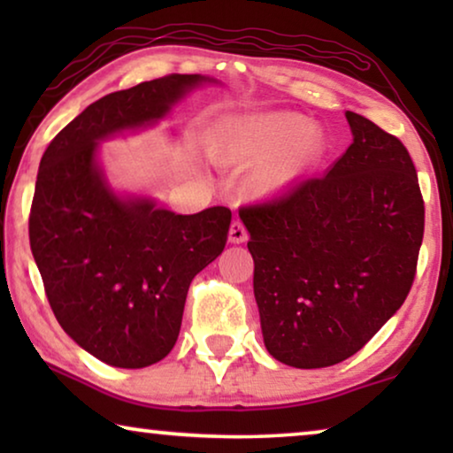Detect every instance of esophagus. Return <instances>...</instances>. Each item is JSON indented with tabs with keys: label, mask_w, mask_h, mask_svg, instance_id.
Instances as JSON below:
<instances>
[{
	"label": "esophagus",
	"mask_w": 453,
	"mask_h": 453,
	"mask_svg": "<svg viewBox=\"0 0 453 453\" xmlns=\"http://www.w3.org/2000/svg\"><path fill=\"white\" fill-rule=\"evenodd\" d=\"M247 239H250V233H247L243 222L233 220L231 231H228V241H231V243H245Z\"/></svg>",
	"instance_id": "esophagus-1"
}]
</instances>
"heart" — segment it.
Wrapping results in <instances>:
<instances>
[{"instance_id":"b5f03b06","label":"heart","mask_w":453,"mask_h":453,"mask_svg":"<svg viewBox=\"0 0 453 453\" xmlns=\"http://www.w3.org/2000/svg\"><path fill=\"white\" fill-rule=\"evenodd\" d=\"M324 148V135L299 115L270 113L234 121L216 144L225 163L262 165L256 185L262 191L282 188L305 169Z\"/></svg>"}]
</instances>
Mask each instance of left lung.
Segmentation results:
<instances>
[{"label":"left lung","mask_w":453,"mask_h":453,"mask_svg":"<svg viewBox=\"0 0 453 453\" xmlns=\"http://www.w3.org/2000/svg\"><path fill=\"white\" fill-rule=\"evenodd\" d=\"M352 144L327 175L241 206L265 349L296 369L363 349L417 276L425 202L406 146L346 111Z\"/></svg>","instance_id":"1"}]
</instances>
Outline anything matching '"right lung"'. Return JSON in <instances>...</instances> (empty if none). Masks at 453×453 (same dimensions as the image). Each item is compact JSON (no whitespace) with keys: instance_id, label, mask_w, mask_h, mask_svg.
<instances>
[{"instance_id":"right-lung-1","label":"right lung","mask_w":453,"mask_h":453,"mask_svg":"<svg viewBox=\"0 0 453 453\" xmlns=\"http://www.w3.org/2000/svg\"><path fill=\"white\" fill-rule=\"evenodd\" d=\"M206 80L171 73L111 92L41 158L28 237L49 305L73 342L113 367L142 369L173 350L189 284L225 250L231 210L185 216L119 200L95 165L96 142L160 119Z\"/></svg>"}]
</instances>
